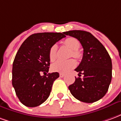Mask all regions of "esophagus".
<instances>
[{"instance_id":"obj_1","label":"esophagus","mask_w":121,"mask_h":121,"mask_svg":"<svg viewBox=\"0 0 121 121\" xmlns=\"http://www.w3.org/2000/svg\"><path fill=\"white\" fill-rule=\"evenodd\" d=\"M64 76H65V74H62V73L60 74V77H61V78H63V77H64Z\"/></svg>"}]
</instances>
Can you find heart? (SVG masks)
Segmentation results:
<instances>
[{
	"mask_svg": "<svg viewBox=\"0 0 121 121\" xmlns=\"http://www.w3.org/2000/svg\"><path fill=\"white\" fill-rule=\"evenodd\" d=\"M63 44L66 47L71 49V56L79 59L82 57L81 52L78 50L80 43L78 39L73 37H69L63 41ZM49 59L51 61L56 60L57 57V46L56 45H52L49 50ZM76 66V61L73 59L69 60H58L53 63L51 66V69L54 72H58L60 73H67Z\"/></svg>",
	"mask_w": 121,
	"mask_h": 121,
	"instance_id": "obj_1",
	"label": "heart"
}]
</instances>
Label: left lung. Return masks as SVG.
Masks as SVG:
<instances>
[{"instance_id":"8db88e82","label":"left lung","mask_w":121,"mask_h":121,"mask_svg":"<svg viewBox=\"0 0 121 121\" xmlns=\"http://www.w3.org/2000/svg\"><path fill=\"white\" fill-rule=\"evenodd\" d=\"M64 34L76 38L84 48L81 63L75 69L78 76L69 86L71 93L78 100L86 103L98 101L106 95L112 81V59L103 45L86 31L71 30Z\"/></svg>"}]
</instances>
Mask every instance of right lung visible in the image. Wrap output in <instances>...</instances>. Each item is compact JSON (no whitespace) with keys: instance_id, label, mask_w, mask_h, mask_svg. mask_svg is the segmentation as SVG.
<instances>
[{"instance_id":"1","label":"right lung","mask_w":121,"mask_h":121,"mask_svg":"<svg viewBox=\"0 0 121 121\" xmlns=\"http://www.w3.org/2000/svg\"><path fill=\"white\" fill-rule=\"evenodd\" d=\"M65 37L64 32L34 34L18 50L13 63L12 85L20 102L26 106H38L48 98L53 82L60 76L57 72L47 74L50 66L49 50Z\"/></svg>"}]
</instances>
